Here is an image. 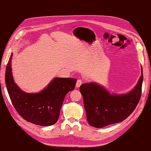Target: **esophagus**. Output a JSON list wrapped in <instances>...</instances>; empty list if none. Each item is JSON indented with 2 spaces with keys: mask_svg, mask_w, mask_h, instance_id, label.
Returning a JSON list of instances; mask_svg holds the SVG:
<instances>
[{
  "mask_svg": "<svg viewBox=\"0 0 151 151\" xmlns=\"http://www.w3.org/2000/svg\"><path fill=\"white\" fill-rule=\"evenodd\" d=\"M83 83V82L81 79H78L77 81V83H76V88H79L81 86V85Z\"/></svg>",
  "mask_w": 151,
  "mask_h": 151,
  "instance_id": "obj_1",
  "label": "esophagus"
}]
</instances>
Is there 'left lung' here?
<instances>
[{
	"label": "left lung",
	"instance_id": "8db88e82",
	"mask_svg": "<svg viewBox=\"0 0 151 151\" xmlns=\"http://www.w3.org/2000/svg\"><path fill=\"white\" fill-rule=\"evenodd\" d=\"M142 67L141 76L130 92L123 94H111L102 86L95 83H85L80 86L84 99L86 117L89 124L94 127L119 123L130 116L139 103L143 81Z\"/></svg>",
	"mask_w": 151,
	"mask_h": 151
}]
</instances>
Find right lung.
<instances>
[{
    "mask_svg": "<svg viewBox=\"0 0 151 151\" xmlns=\"http://www.w3.org/2000/svg\"><path fill=\"white\" fill-rule=\"evenodd\" d=\"M12 53L7 64L6 85L11 102L27 122L40 126L55 123L66 94L75 88L76 79L55 77L46 88L37 93H26L14 83L12 74Z\"/></svg>",
    "mask_w": 151,
    "mask_h": 151,
    "instance_id": "add662e5",
    "label": "right lung"
}]
</instances>
